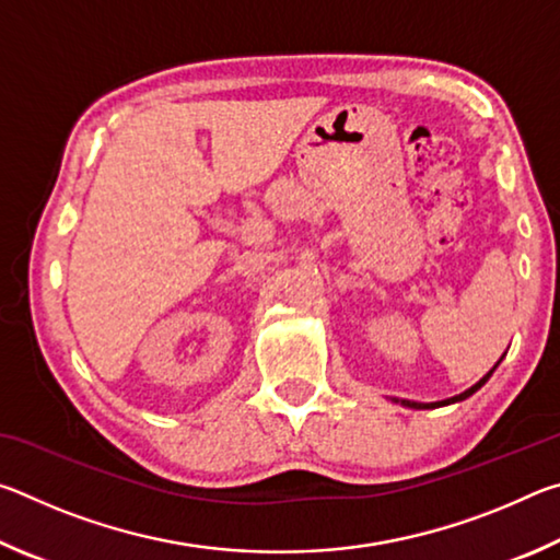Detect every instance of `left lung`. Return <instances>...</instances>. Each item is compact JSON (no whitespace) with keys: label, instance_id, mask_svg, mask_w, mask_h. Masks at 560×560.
<instances>
[{"label":"left lung","instance_id":"1","mask_svg":"<svg viewBox=\"0 0 560 560\" xmlns=\"http://www.w3.org/2000/svg\"><path fill=\"white\" fill-rule=\"evenodd\" d=\"M491 373H494V368H491V371L485 375V377H481V381L477 383V385H471L469 387V390H464L462 395H457V397H452V400H444V402H430V405H422V402H410V400H402V405H407V407H415V410H428V407H440V405H450V402H459V400H467V397L469 395H474V393H477L479 390V387L481 385H485L487 381H489V377H491Z\"/></svg>","mask_w":560,"mask_h":560}]
</instances>
